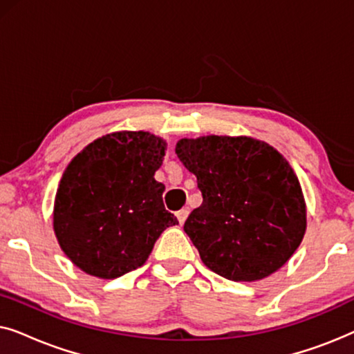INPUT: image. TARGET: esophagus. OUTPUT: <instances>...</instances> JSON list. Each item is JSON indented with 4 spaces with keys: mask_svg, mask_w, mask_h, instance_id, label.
I'll return each instance as SVG.
<instances>
[{
    "mask_svg": "<svg viewBox=\"0 0 354 354\" xmlns=\"http://www.w3.org/2000/svg\"><path fill=\"white\" fill-rule=\"evenodd\" d=\"M188 212H190V211H188L187 209V207H183V209H180V211H177V219H178V222H180V225L183 224V222H185L187 221V217H188Z\"/></svg>",
    "mask_w": 354,
    "mask_h": 354,
    "instance_id": "1",
    "label": "esophagus"
}]
</instances>
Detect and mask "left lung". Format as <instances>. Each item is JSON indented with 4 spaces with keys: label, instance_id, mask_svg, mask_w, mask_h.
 <instances>
[{
    "label": "left lung",
    "instance_id": "8db88e82",
    "mask_svg": "<svg viewBox=\"0 0 354 354\" xmlns=\"http://www.w3.org/2000/svg\"><path fill=\"white\" fill-rule=\"evenodd\" d=\"M176 153L203 195L183 225L203 263L234 282L282 268L306 230L301 187L287 159L259 140L219 135L182 138Z\"/></svg>",
    "mask_w": 354,
    "mask_h": 354
}]
</instances>
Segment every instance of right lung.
Masks as SVG:
<instances>
[{
  "label": "right lung",
  "instance_id": "obj_1",
  "mask_svg": "<svg viewBox=\"0 0 354 354\" xmlns=\"http://www.w3.org/2000/svg\"><path fill=\"white\" fill-rule=\"evenodd\" d=\"M166 143L118 132L88 145L67 166L55 203V232L77 268L101 279L138 269L167 227L178 224L154 180Z\"/></svg>",
  "mask_w": 354,
  "mask_h": 354
}]
</instances>
